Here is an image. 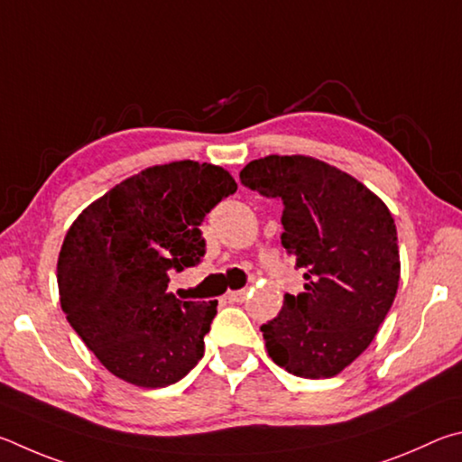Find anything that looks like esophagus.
I'll return each mask as SVG.
<instances>
[{"label":"esophagus","instance_id":"obj_1","mask_svg":"<svg viewBox=\"0 0 462 462\" xmlns=\"http://www.w3.org/2000/svg\"><path fill=\"white\" fill-rule=\"evenodd\" d=\"M247 298V290H236V292L226 294V300L229 302H244Z\"/></svg>","mask_w":462,"mask_h":462}]
</instances>
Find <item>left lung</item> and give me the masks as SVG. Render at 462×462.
<instances>
[{"instance_id":"8db88e82","label":"left lung","mask_w":462,"mask_h":462,"mask_svg":"<svg viewBox=\"0 0 462 462\" xmlns=\"http://www.w3.org/2000/svg\"><path fill=\"white\" fill-rule=\"evenodd\" d=\"M241 184L276 199L282 245L304 272L262 325L273 363L298 377H333L367 349L390 312L400 249L390 208L343 170L309 156H268L241 170Z\"/></svg>"}]
</instances>
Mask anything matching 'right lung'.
Instances as JSON below:
<instances>
[{
  "mask_svg": "<svg viewBox=\"0 0 462 462\" xmlns=\"http://www.w3.org/2000/svg\"><path fill=\"white\" fill-rule=\"evenodd\" d=\"M236 190L223 168L172 162L127 178L70 225L56 265L60 306L113 375L166 387L202 359L217 300H176L168 272L200 263V225Z\"/></svg>",
  "mask_w": 462,
  "mask_h": 462,
  "instance_id": "obj_1",
  "label": "right lung"
}]
</instances>
